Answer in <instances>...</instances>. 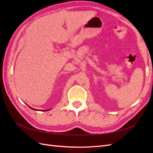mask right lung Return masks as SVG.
I'll use <instances>...</instances> for the list:
<instances>
[{
	"label": "right lung",
	"instance_id": "add662e5",
	"mask_svg": "<svg viewBox=\"0 0 153 153\" xmlns=\"http://www.w3.org/2000/svg\"><path fill=\"white\" fill-rule=\"evenodd\" d=\"M29 108H30L31 109H32V110H36V109H34V108H31V107H30V106H29ZM49 110H50V109H49ZM42 110V111H48V110Z\"/></svg>",
	"mask_w": 153,
	"mask_h": 153
}]
</instances>
